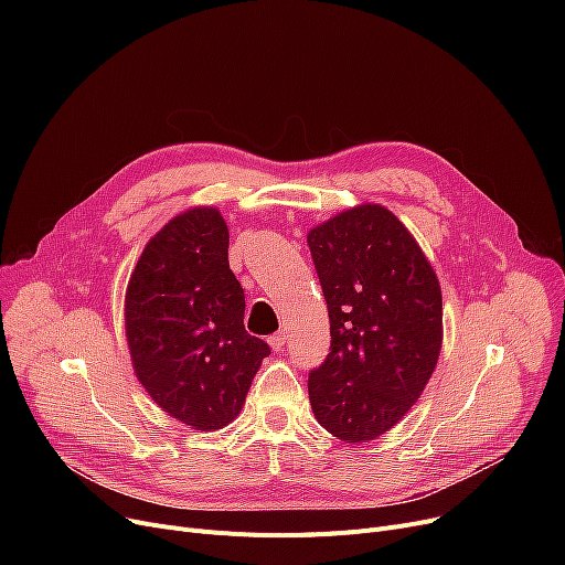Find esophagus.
<instances>
[{"instance_id":"34e87169","label":"esophagus","mask_w":565,"mask_h":565,"mask_svg":"<svg viewBox=\"0 0 565 565\" xmlns=\"http://www.w3.org/2000/svg\"><path fill=\"white\" fill-rule=\"evenodd\" d=\"M286 339H288V334H286V332H277V334H273L270 339H267V343H270V348H273V350H277V352H279V350L286 345Z\"/></svg>"}]
</instances>
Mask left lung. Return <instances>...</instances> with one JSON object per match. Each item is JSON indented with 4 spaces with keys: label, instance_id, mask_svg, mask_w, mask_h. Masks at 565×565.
I'll use <instances>...</instances> for the list:
<instances>
[{
    "label": "left lung",
    "instance_id": "obj_1",
    "mask_svg": "<svg viewBox=\"0 0 565 565\" xmlns=\"http://www.w3.org/2000/svg\"><path fill=\"white\" fill-rule=\"evenodd\" d=\"M307 243L330 311L332 345L309 373L318 424L369 441L419 401L441 350V290L403 222L377 203L339 213Z\"/></svg>",
    "mask_w": 565,
    "mask_h": 565
}]
</instances>
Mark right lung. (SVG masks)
<instances>
[{"label": "right lung", "instance_id": "add662e5", "mask_svg": "<svg viewBox=\"0 0 565 565\" xmlns=\"http://www.w3.org/2000/svg\"><path fill=\"white\" fill-rule=\"evenodd\" d=\"M217 207H192L143 247L126 292V337L141 387L194 430L231 424L270 345L245 330Z\"/></svg>", "mask_w": 565, "mask_h": 565}]
</instances>
